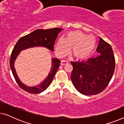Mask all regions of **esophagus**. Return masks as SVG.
Segmentation results:
<instances>
[{"label": "esophagus", "instance_id": "1", "mask_svg": "<svg viewBox=\"0 0 124 124\" xmlns=\"http://www.w3.org/2000/svg\"><path fill=\"white\" fill-rule=\"evenodd\" d=\"M68 63V62L67 60H62L61 61V65H65V64H67Z\"/></svg>", "mask_w": 124, "mask_h": 124}]
</instances>
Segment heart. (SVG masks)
<instances>
[{
	"label": "heart",
	"instance_id": "heart-1",
	"mask_svg": "<svg viewBox=\"0 0 124 124\" xmlns=\"http://www.w3.org/2000/svg\"><path fill=\"white\" fill-rule=\"evenodd\" d=\"M96 47V40L94 37L80 31H70L65 38L61 37L55 44V53L62 57L67 55L72 47V54L78 59H84L93 53Z\"/></svg>",
	"mask_w": 124,
	"mask_h": 124
}]
</instances>
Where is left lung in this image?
<instances>
[{"label": "left lung", "mask_w": 124, "mask_h": 124, "mask_svg": "<svg viewBox=\"0 0 124 124\" xmlns=\"http://www.w3.org/2000/svg\"><path fill=\"white\" fill-rule=\"evenodd\" d=\"M98 56L86 61L70 62L71 79L77 90L85 95H94L107 87L115 69V59L111 46L99 39L96 48Z\"/></svg>", "instance_id": "8db88e82"}]
</instances>
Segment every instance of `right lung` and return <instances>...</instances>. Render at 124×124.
<instances>
[{"instance_id":"add662e5","label":"right lung","mask_w":124,"mask_h":124,"mask_svg":"<svg viewBox=\"0 0 124 124\" xmlns=\"http://www.w3.org/2000/svg\"><path fill=\"white\" fill-rule=\"evenodd\" d=\"M63 30L61 28H53L50 29H37L32 33L21 37L17 42L12 52L10 58V67L12 72L18 85L23 90L31 94H39L47 89L51 84L54 76L59 68L61 61L57 58L52 59L51 70L45 80L38 85L29 86L23 84L20 81L15 68V62L21 51L35 47H43L54 51V45L58 34Z\"/></svg>"}]
</instances>
